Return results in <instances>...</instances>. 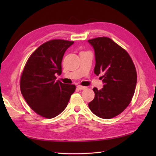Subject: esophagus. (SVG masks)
<instances>
[{
	"instance_id": "34e87169",
	"label": "esophagus",
	"mask_w": 156,
	"mask_h": 156,
	"mask_svg": "<svg viewBox=\"0 0 156 156\" xmlns=\"http://www.w3.org/2000/svg\"><path fill=\"white\" fill-rule=\"evenodd\" d=\"M77 88L78 89H80V90H83V89H85L87 87H84V86H82V85H78Z\"/></svg>"
}]
</instances>
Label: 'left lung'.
I'll return each instance as SVG.
<instances>
[{
	"label": "left lung",
	"instance_id": "left-lung-1",
	"mask_svg": "<svg viewBox=\"0 0 156 156\" xmlns=\"http://www.w3.org/2000/svg\"><path fill=\"white\" fill-rule=\"evenodd\" d=\"M88 42L95 52L94 73L102 74L103 88L94 87V99L89 107L95 115L110 119L122 113L135 92L137 73L127 51L107 37H98Z\"/></svg>",
	"mask_w": 156,
	"mask_h": 156
}]
</instances>
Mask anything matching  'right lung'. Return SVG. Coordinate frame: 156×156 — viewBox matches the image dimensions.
<instances>
[{
  "label": "right lung",
  "mask_w": 156,
  "mask_h": 156,
  "mask_svg": "<svg viewBox=\"0 0 156 156\" xmlns=\"http://www.w3.org/2000/svg\"><path fill=\"white\" fill-rule=\"evenodd\" d=\"M73 41L55 39L34 51L26 62L20 77L21 94L31 109L46 118H53L67 106L74 84L56 80L62 73L61 62L66 50Z\"/></svg>",
  "instance_id": "obj_1"
}]
</instances>
